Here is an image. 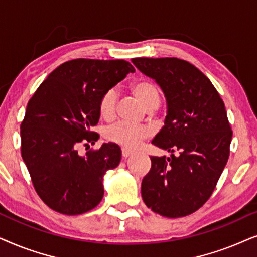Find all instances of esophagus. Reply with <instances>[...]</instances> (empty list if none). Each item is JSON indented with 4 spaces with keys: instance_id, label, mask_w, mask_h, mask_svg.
Here are the masks:
<instances>
[{
    "instance_id": "obj_1",
    "label": "esophagus",
    "mask_w": 257,
    "mask_h": 257,
    "mask_svg": "<svg viewBox=\"0 0 257 257\" xmlns=\"http://www.w3.org/2000/svg\"><path fill=\"white\" fill-rule=\"evenodd\" d=\"M133 154V152L132 150H129V149H125V148H123L122 149V156L124 157V159H126V157H129Z\"/></svg>"
}]
</instances>
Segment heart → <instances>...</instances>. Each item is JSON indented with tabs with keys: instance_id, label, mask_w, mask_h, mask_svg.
<instances>
[{
	"instance_id": "obj_1",
	"label": "heart",
	"mask_w": 257,
	"mask_h": 257,
	"mask_svg": "<svg viewBox=\"0 0 257 257\" xmlns=\"http://www.w3.org/2000/svg\"><path fill=\"white\" fill-rule=\"evenodd\" d=\"M132 93L147 109L153 110L160 105L161 96L156 85L147 80H139L131 87ZM117 104V93L109 89L102 95L98 102V110L102 117L110 118L114 116ZM150 135V131L143 125H133L125 122H117L105 129V138L109 141L117 143L125 148H135L142 140Z\"/></svg>"
}]
</instances>
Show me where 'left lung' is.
Wrapping results in <instances>:
<instances>
[{"label": "left lung", "mask_w": 257, "mask_h": 257, "mask_svg": "<svg viewBox=\"0 0 257 257\" xmlns=\"http://www.w3.org/2000/svg\"><path fill=\"white\" fill-rule=\"evenodd\" d=\"M132 62L155 80L167 100L164 125L152 143L170 156L150 157L142 198L162 216H187L207 202L227 164L232 132L224 103L209 78L187 61L138 57Z\"/></svg>", "instance_id": "8db88e82"}]
</instances>
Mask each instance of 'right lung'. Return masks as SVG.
I'll return each mask as SVG.
<instances>
[{"instance_id":"add662e5","label":"right lung","mask_w":257,"mask_h":257,"mask_svg":"<svg viewBox=\"0 0 257 257\" xmlns=\"http://www.w3.org/2000/svg\"><path fill=\"white\" fill-rule=\"evenodd\" d=\"M135 69L124 60L76 59L51 71L30 98L21 123V154L41 200L64 215L94 209L103 197V176L121 161V148L94 143L102 95Z\"/></svg>"}]
</instances>
